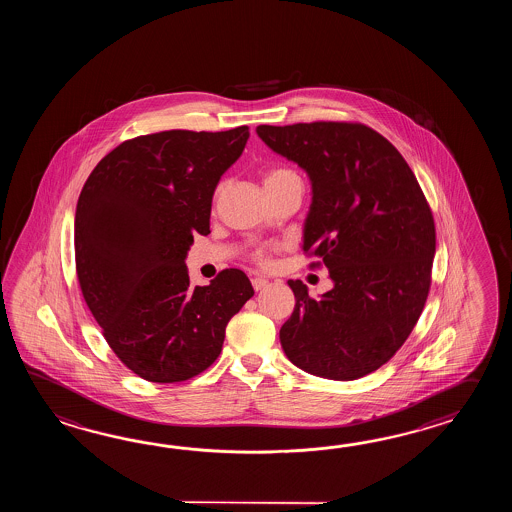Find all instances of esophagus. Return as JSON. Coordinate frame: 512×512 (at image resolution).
Segmentation results:
<instances>
[{
    "label": "esophagus",
    "mask_w": 512,
    "mask_h": 512,
    "mask_svg": "<svg viewBox=\"0 0 512 512\" xmlns=\"http://www.w3.org/2000/svg\"><path fill=\"white\" fill-rule=\"evenodd\" d=\"M267 283L269 282H267L263 276H254V278H252V287H254L256 291H261L263 287H267Z\"/></svg>",
    "instance_id": "34e87169"
}]
</instances>
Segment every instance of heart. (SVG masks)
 Here are the masks:
<instances>
[{"instance_id":"heart-1","label":"heart","mask_w":512,"mask_h":512,"mask_svg":"<svg viewBox=\"0 0 512 512\" xmlns=\"http://www.w3.org/2000/svg\"><path fill=\"white\" fill-rule=\"evenodd\" d=\"M285 175H293L291 170H287V168H272V170H267L265 175H263V183L267 185V183H272V181H278V179H282ZM221 190H223V185H219L216 188V197L221 194ZM254 260L258 261V263H269V256H267V252L265 251H256L254 252Z\"/></svg>"}]
</instances>
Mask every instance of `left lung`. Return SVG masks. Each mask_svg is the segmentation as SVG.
Here are the masks:
<instances>
[{
    "mask_svg": "<svg viewBox=\"0 0 512 512\" xmlns=\"http://www.w3.org/2000/svg\"><path fill=\"white\" fill-rule=\"evenodd\" d=\"M272 152L304 168L313 201L304 225L311 267L333 289L296 304L280 329L287 359L316 377L355 381L379 370L410 337L432 283V210L403 155L357 122L258 126Z\"/></svg>",
    "mask_w": 512,
    "mask_h": 512,
    "instance_id": "8db88e82",
    "label": "left lung"
}]
</instances>
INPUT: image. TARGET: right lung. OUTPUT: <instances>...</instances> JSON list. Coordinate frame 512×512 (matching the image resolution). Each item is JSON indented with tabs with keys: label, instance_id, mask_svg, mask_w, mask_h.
<instances>
[{
	"label": "right lung",
	"instance_id": "add662e5",
	"mask_svg": "<svg viewBox=\"0 0 512 512\" xmlns=\"http://www.w3.org/2000/svg\"><path fill=\"white\" fill-rule=\"evenodd\" d=\"M249 128L170 130L119 144L87 177L75 214L80 289L109 348L144 381H188L218 359L225 327L254 294L240 269L190 285L194 232Z\"/></svg>",
	"mask_w": 512,
	"mask_h": 512
}]
</instances>
